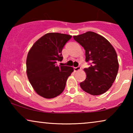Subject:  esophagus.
Wrapping results in <instances>:
<instances>
[{
  "mask_svg": "<svg viewBox=\"0 0 133 133\" xmlns=\"http://www.w3.org/2000/svg\"><path fill=\"white\" fill-rule=\"evenodd\" d=\"M81 67L80 66H77V67H74V71H79V70H81Z\"/></svg>",
  "mask_w": 133,
  "mask_h": 133,
  "instance_id": "obj_1",
  "label": "esophagus"
}]
</instances>
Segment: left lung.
Listing matches in <instances>:
<instances>
[{
	"mask_svg": "<svg viewBox=\"0 0 133 133\" xmlns=\"http://www.w3.org/2000/svg\"><path fill=\"white\" fill-rule=\"evenodd\" d=\"M73 38L85 49V61L90 62V66L84 69L87 78L80 83L81 88L94 96L104 93L112 86L119 70L115 50L105 37L94 32Z\"/></svg>",
	"mask_w": 133,
	"mask_h": 133,
	"instance_id": "obj_1",
	"label": "left lung"
}]
</instances>
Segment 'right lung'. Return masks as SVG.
<instances>
[{
	"label": "right lung",
	"mask_w": 133,
	"mask_h": 133,
	"mask_svg": "<svg viewBox=\"0 0 133 133\" xmlns=\"http://www.w3.org/2000/svg\"><path fill=\"white\" fill-rule=\"evenodd\" d=\"M72 36L50 32L38 39L29 51L26 58V74L35 91L42 97L51 99L63 91L73 68L58 66L63 59L62 51Z\"/></svg>",
	"instance_id": "add662e5"
}]
</instances>
